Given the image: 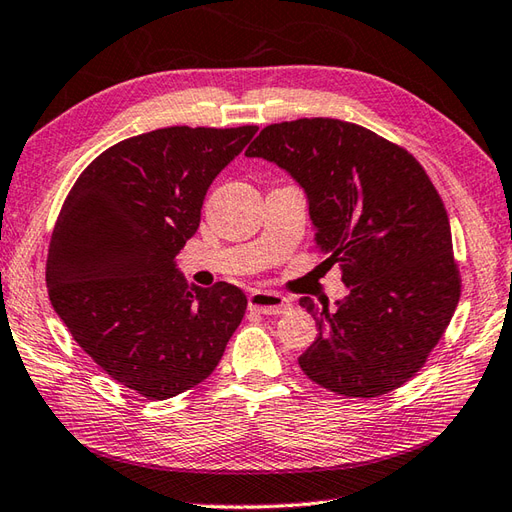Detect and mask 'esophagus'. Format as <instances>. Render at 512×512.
Returning <instances> with one entry per match:
<instances>
[{"mask_svg": "<svg viewBox=\"0 0 512 512\" xmlns=\"http://www.w3.org/2000/svg\"><path fill=\"white\" fill-rule=\"evenodd\" d=\"M249 307L260 311V314H267V316H278V314H285V311L291 307L289 300L283 298L276 291H252L249 294Z\"/></svg>", "mask_w": 512, "mask_h": 512, "instance_id": "esophagus-1", "label": "esophagus"}]
</instances>
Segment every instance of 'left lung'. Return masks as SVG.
I'll list each match as a JSON object with an SVG mask.
<instances>
[{"label":"left lung","mask_w":512,"mask_h":512,"mask_svg":"<svg viewBox=\"0 0 512 512\" xmlns=\"http://www.w3.org/2000/svg\"><path fill=\"white\" fill-rule=\"evenodd\" d=\"M245 156L276 163L305 190L316 245L349 289L336 309L300 298L320 331L300 369L347 398L402 387L444 336L462 291L429 174L400 145L322 117L267 125Z\"/></svg>","instance_id":"left-lung-1"}]
</instances>
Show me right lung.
Instances as JSON below:
<instances>
[{"instance_id":"add662e5","label":"right lung","mask_w":512,"mask_h":512,"mask_svg":"<svg viewBox=\"0 0 512 512\" xmlns=\"http://www.w3.org/2000/svg\"><path fill=\"white\" fill-rule=\"evenodd\" d=\"M258 132L172 125L99 154L52 229L46 285L79 347L148 400L196 387L221 362L247 298L187 287L176 254L196 234L212 181Z\"/></svg>"}]
</instances>
